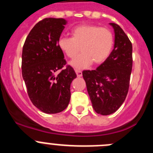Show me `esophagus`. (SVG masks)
Segmentation results:
<instances>
[{
  "label": "esophagus",
  "instance_id": "1",
  "mask_svg": "<svg viewBox=\"0 0 153 153\" xmlns=\"http://www.w3.org/2000/svg\"><path fill=\"white\" fill-rule=\"evenodd\" d=\"M75 72L76 74V76H77L78 77H80L82 76V71L79 70H77V69H75Z\"/></svg>",
  "mask_w": 153,
  "mask_h": 153
}]
</instances>
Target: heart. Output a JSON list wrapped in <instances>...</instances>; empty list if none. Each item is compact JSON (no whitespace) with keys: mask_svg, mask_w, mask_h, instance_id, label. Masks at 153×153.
<instances>
[{"mask_svg":"<svg viewBox=\"0 0 153 153\" xmlns=\"http://www.w3.org/2000/svg\"><path fill=\"white\" fill-rule=\"evenodd\" d=\"M114 34L109 28L95 24H81L71 30V37L60 36L57 47L66 56L74 59L71 64L76 68H85L91 63L100 64L109 57L114 46Z\"/></svg>","mask_w":153,"mask_h":153,"instance_id":"obj_1","label":"heart"}]
</instances>
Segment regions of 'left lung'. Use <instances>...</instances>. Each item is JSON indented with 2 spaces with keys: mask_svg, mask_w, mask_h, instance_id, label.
<instances>
[{
  "mask_svg": "<svg viewBox=\"0 0 153 153\" xmlns=\"http://www.w3.org/2000/svg\"><path fill=\"white\" fill-rule=\"evenodd\" d=\"M110 25L115 31L113 51L96 70L83 71L92 106L103 116L115 113L123 103L132 68V43L118 24Z\"/></svg>",
  "mask_w": 153,
  "mask_h": 153,
  "instance_id": "8db88e82",
  "label": "left lung"
}]
</instances>
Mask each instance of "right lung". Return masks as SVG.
<instances>
[{
    "mask_svg": "<svg viewBox=\"0 0 153 153\" xmlns=\"http://www.w3.org/2000/svg\"><path fill=\"white\" fill-rule=\"evenodd\" d=\"M67 21L44 18L31 30L22 51L23 79L32 103L45 113L64 110L70 100V84L76 74L67 65L57 40Z\"/></svg>",
    "mask_w": 153,
    "mask_h": 153,
    "instance_id": "add662e5",
    "label": "right lung"
}]
</instances>
